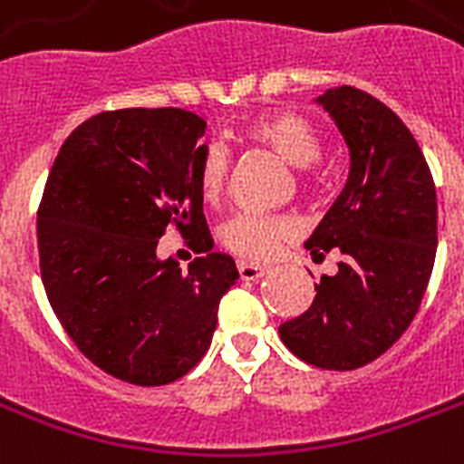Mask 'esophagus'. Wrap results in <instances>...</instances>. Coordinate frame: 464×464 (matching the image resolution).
Masks as SVG:
<instances>
[{
	"label": "esophagus",
	"mask_w": 464,
	"mask_h": 464,
	"mask_svg": "<svg viewBox=\"0 0 464 464\" xmlns=\"http://www.w3.org/2000/svg\"><path fill=\"white\" fill-rule=\"evenodd\" d=\"M238 275H240V279H246V282H256V279H260L267 275V267H265V265L238 263Z\"/></svg>",
	"instance_id": "esophagus-1"
}]
</instances>
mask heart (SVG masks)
Segmentation results:
<instances>
[{
	"instance_id": "heart-1",
	"label": "heart",
	"mask_w": 464,
	"mask_h": 464,
	"mask_svg": "<svg viewBox=\"0 0 464 464\" xmlns=\"http://www.w3.org/2000/svg\"><path fill=\"white\" fill-rule=\"evenodd\" d=\"M243 136L250 143L267 148L277 153L282 160L306 172L309 165L321 155V138L316 129L304 116L292 111H272L250 119L243 126ZM231 169L228 150L218 143H208L201 148L199 165H197V189L207 204H217L226 189ZM295 233V221L282 214H257V211H240L221 226L218 238L221 246L231 253L250 260L270 257L285 238Z\"/></svg>"
}]
</instances>
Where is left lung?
<instances>
[{"label": "left lung", "instance_id": "1", "mask_svg": "<svg viewBox=\"0 0 464 464\" xmlns=\"http://www.w3.org/2000/svg\"><path fill=\"white\" fill-rule=\"evenodd\" d=\"M350 153L348 182L304 243L316 263L341 253L302 316L279 326L296 358L358 370L384 355L419 314L438 246V201L416 138L387 104L355 87L316 99Z\"/></svg>", "mask_w": 464, "mask_h": 464}]
</instances>
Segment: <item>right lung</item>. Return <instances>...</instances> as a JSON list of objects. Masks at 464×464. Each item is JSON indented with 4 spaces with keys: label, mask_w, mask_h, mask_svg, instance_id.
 <instances>
[{
    "label": "right lung",
    "mask_w": 464,
    "mask_h": 464,
    "mask_svg": "<svg viewBox=\"0 0 464 464\" xmlns=\"http://www.w3.org/2000/svg\"><path fill=\"white\" fill-rule=\"evenodd\" d=\"M204 130V119L175 106L92 116L60 148L38 207L55 316L84 358L138 387L169 384L204 358L218 302L238 279L231 256L211 253L201 211ZM168 225L208 253L187 273L154 256Z\"/></svg>",
    "instance_id": "obj_1"
}]
</instances>
